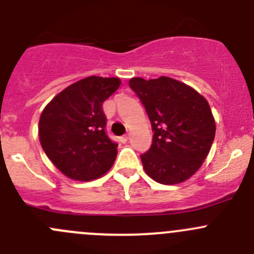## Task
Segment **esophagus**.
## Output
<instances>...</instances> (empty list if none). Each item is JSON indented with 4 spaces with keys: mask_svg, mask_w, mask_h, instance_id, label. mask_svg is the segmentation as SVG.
Segmentation results:
<instances>
[{
    "mask_svg": "<svg viewBox=\"0 0 254 254\" xmlns=\"http://www.w3.org/2000/svg\"><path fill=\"white\" fill-rule=\"evenodd\" d=\"M127 140H129V136H127V135H124L123 137H120V141H122L123 143H127Z\"/></svg>",
    "mask_w": 254,
    "mask_h": 254,
    "instance_id": "esophagus-1",
    "label": "esophagus"
}]
</instances>
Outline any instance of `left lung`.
<instances>
[{
    "label": "left lung",
    "instance_id": "obj_1",
    "mask_svg": "<svg viewBox=\"0 0 254 254\" xmlns=\"http://www.w3.org/2000/svg\"><path fill=\"white\" fill-rule=\"evenodd\" d=\"M129 86L153 131L150 150L141 155L146 175L166 186L189 179L209 155L216 131L207 101L193 87L167 76L132 77Z\"/></svg>",
    "mask_w": 254,
    "mask_h": 254
}]
</instances>
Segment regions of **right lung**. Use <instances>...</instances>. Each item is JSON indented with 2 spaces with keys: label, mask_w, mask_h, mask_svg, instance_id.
<instances>
[{
  "label": "right lung",
  "mask_w": 254,
  "mask_h": 254,
  "mask_svg": "<svg viewBox=\"0 0 254 254\" xmlns=\"http://www.w3.org/2000/svg\"><path fill=\"white\" fill-rule=\"evenodd\" d=\"M120 78L89 76L56 94L43 109L39 141L49 160L73 181L106 175L118 153L107 136L102 104L119 88Z\"/></svg>",
  "instance_id": "obj_1"
}]
</instances>
